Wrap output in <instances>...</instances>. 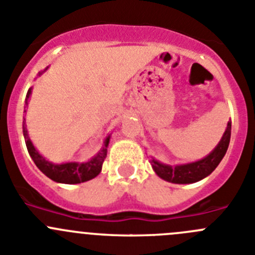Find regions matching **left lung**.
<instances>
[{
  "label": "left lung",
  "mask_w": 255,
  "mask_h": 255,
  "mask_svg": "<svg viewBox=\"0 0 255 255\" xmlns=\"http://www.w3.org/2000/svg\"><path fill=\"white\" fill-rule=\"evenodd\" d=\"M230 134H232V122H228L227 129L218 146L208 156L204 157L203 160H199L196 162L170 166L158 162L154 158L149 160V162L157 176H160L165 181L172 182V184H194L205 178L218 167L229 147Z\"/></svg>",
  "instance_id": "8db88e82"
}]
</instances>
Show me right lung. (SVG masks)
<instances>
[{
	"label": "right lung",
	"instance_id": "right-lung-1",
	"mask_svg": "<svg viewBox=\"0 0 255 255\" xmlns=\"http://www.w3.org/2000/svg\"><path fill=\"white\" fill-rule=\"evenodd\" d=\"M31 94V88L28 89L27 94H26V104H27L28 98ZM26 112V111H25ZM25 118L22 122V129H23V137H25L26 147L30 153L31 158L34 160L35 165L39 167L44 175L51 178L52 181L60 182V184H80V182L89 181L95 176H98L102 171V166H103L104 160L107 157V147H108L109 138L111 135H108L104 141V146L102 147L101 151L95 154L93 158H90L87 162H66V163H52L45 160V157H42L36 148L34 147L32 142L30 141L27 134V129H26Z\"/></svg>",
	"mask_w": 255,
	"mask_h": 255
}]
</instances>
